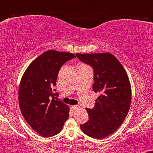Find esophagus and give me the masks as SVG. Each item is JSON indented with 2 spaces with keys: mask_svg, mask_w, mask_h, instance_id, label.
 I'll use <instances>...</instances> for the list:
<instances>
[{
  "mask_svg": "<svg viewBox=\"0 0 153 153\" xmlns=\"http://www.w3.org/2000/svg\"><path fill=\"white\" fill-rule=\"evenodd\" d=\"M78 106L77 105H73V106H71V108H72V109L73 110H75V109H76L77 108H78Z\"/></svg>",
  "mask_w": 153,
  "mask_h": 153,
  "instance_id": "esophagus-1",
  "label": "esophagus"
}]
</instances>
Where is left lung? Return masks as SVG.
<instances>
[{"instance_id": "obj_1", "label": "left lung", "mask_w": 153, "mask_h": 153, "mask_svg": "<svg viewBox=\"0 0 153 153\" xmlns=\"http://www.w3.org/2000/svg\"><path fill=\"white\" fill-rule=\"evenodd\" d=\"M76 56L93 67L92 89L100 94L94 108H86L89 119L80 125L81 130L89 137L103 139L121 126L129 112L132 97L130 79L123 65L110 53Z\"/></svg>"}]
</instances>
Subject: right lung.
<instances>
[{
	"mask_svg": "<svg viewBox=\"0 0 153 153\" xmlns=\"http://www.w3.org/2000/svg\"><path fill=\"white\" fill-rule=\"evenodd\" d=\"M75 57L69 52L48 50L30 63L23 74L19 90L20 109L27 123L41 137L59 133L69 118V107L53 99L52 89L62 66Z\"/></svg>",
	"mask_w": 153,
	"mask_h": 153,
	"instance_id": "obj_1",
	"label": "right lung"
}]
</instances>
